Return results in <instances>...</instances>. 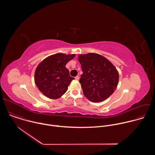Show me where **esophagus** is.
Instances as JSON below:
<instances>
[{
	"label": "esophagus",
	"mask_w": 155,
	"mask_h": 155,
	"mask_svg": "<svg viewBox=\"0 0 155 155\" xmlns=\"http://www.w3.org/2000/svg\"><path fill=\"white\" fill-rule=\"evenodd\" d=\"M75 80H79V78H80V77H79L78 75H77V76H76V77H75Z\"/></svg>",
	"instance_id": "obj_1"
}]
</instances>
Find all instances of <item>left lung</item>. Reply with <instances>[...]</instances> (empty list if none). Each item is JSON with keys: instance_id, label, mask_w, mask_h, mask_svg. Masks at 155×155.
<instances>
[{"instance_id": "left-lung-1", "label": "left lung", "mask_w": 155, "mask_h": 155, "mask_svg": "<svg viewBox=\"0 0 155 155\" xmlns=\"http://www.w3.org/2000/svg\"><path fill=\"white\" fill-rule=\"evenodd\" d=\"M83 71L79 82L85 97L93 102H102L111 96L117 87L119 74L115 66L97 53L80 54Z\"/></svg>"}]
</instances>
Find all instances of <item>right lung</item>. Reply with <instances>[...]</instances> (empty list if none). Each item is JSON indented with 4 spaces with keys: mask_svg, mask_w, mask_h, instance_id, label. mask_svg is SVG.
<instances>
[{
    "mask_svg": "<svg viewBox=\"0 0 155 155\" xmlns=\"http://www.w3.org/2000/svg\"><path fill=\"white\" fill-rule=\"evenodd\" d=\"M75 56L74 54L56 53L46 58L38 65L34 80L43 95L56 99L68 91L69 84L74 78L70 76L65 65Z\"/></svg>",
    "mask_w": 155,
    "mask_h": 155,
    "instance_id": "right-lung-1",
    "label": "right lung"
}]
</instances>
